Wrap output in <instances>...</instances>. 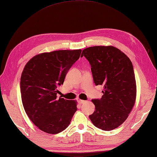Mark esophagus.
<instances>
[{"mask_svg":"<svg viewBox=\"0 0 157 157\" xmlns=\"http://www.w3.org/2000/svg\"><path fill=\"white\" fill-rule=\"evenodd\" d=\"M78 102L79 103V104H83V103H85L86 102V101H84V100H78Z\"/></svg>","mask_w":157,"mask_h":157,"instance_id":"1","label":"esophagus"}]
</instances>
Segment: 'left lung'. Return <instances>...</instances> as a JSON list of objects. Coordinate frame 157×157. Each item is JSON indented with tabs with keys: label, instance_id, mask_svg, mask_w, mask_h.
Segmentation results:
<instances>
[{
	"label": "left lung",
	"instance_id": "left-lung-1",
	"mask_svg": "<svg viewBox=\"0 0 157 157\" xmlns=\"http://www.w3.org/2000/svg\"><path fill=\"white\" fill-rule=\"evenodd\" d=\"M91 65L94 82L103 85V96L93 99L95 111L89 116L103 130L118 128L128 118L136 100V86L132 62L113 46H94L82 51Z\"/></svg>",
	"mask_w": 157,
	"mask_h": 157
}]
</instances>
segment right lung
Returning <instances> with one entry per match:
<instances>
[{
	"label": "right lung",
	"instance_id": "obj_1",
	"mask_svg": "<svg viewBox=\"0 0 157 157\" xmlns=\"http://www.w3.org/2000/svg\"><path fill=\"white\" fill-rule=\"evenodd\" d=\"M81 52L76 49L43 53L25 65L20 82L22 102L29 118L43 132H62L77 111V101L57 98V88L63 84Z\"/></svg>",
	"mask_w": 157,
	"mask_h": 157
}]
</instances>
